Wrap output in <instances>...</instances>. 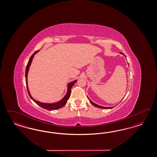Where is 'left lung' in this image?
<instances>
[{
  "label": "left lung",
  "mask_w": 157,
  "mask_h": 157,
  "mask_svg": "<svg viewBox=\"0 0 157 157\" xmlns=\"http://www.w3.org/2000/svg\"><path fill=\"white\" fill-rule=\"evenodd\" d=\"M120 53L121 54H123V53H121L120 52ZM124 56L125 57V55H124V54H123ZM88 98H89V97H88ZM89 101L90 102L91 104L92 105H93L94 106H96V107H97V108H101V109H112L113 107H104V106H100V105H98L96 104H95V103H94L93 102H92L91 101L89 98Z\"/></svg>",
  "instance_id": "8db88e82"
}]
</instances>
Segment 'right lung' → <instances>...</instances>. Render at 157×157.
I'll return each mask as SVG.
<instances>
[{"mask_svg":"<svg viewBox=\"0 0 157 157\" xmlns=\"http://www.w3.org/2000/svg\"><path fill=\"white\" fill-rule=\"evenodd\" d=\"M39 50L36 51L31 56L30 58L29 59L28 64L26 67V71H25V79H26V87H27V90L28 92L29 95L30 96V97L31 98V99L34 102H36L37 104L40 106L41 108H43L44 109L48 110H53L58 109L59 108H61L63 106H64L66 104L67 100H68V98H70V94H71V89L72 87L75 84V83L76 82L77 80L73 81L72 82H70V83L68 84L67 85V92L66 94L64 97L63 98H62V100L53 103V104H48V103H43L41 102L40 101H38L37 100H34L33 98L32 97V95H30V93L29 90L28 85V74L29 70V67L31 65V63L33 60L34 56L35 54H36L38 52Z\"/></svg>","mask_w":157,"mask_h":157,"instance_id":"1","label":"right lung"}]
</instances>
